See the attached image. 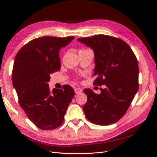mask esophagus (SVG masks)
<instances>
[{"label":"esophagus","mask_w":157,"mask_h":157,"mask_svg":"<svg viewBox=\"0 0 157 157\" xmlns=\"http://www.w3.org/2000/svg\"><path fill=\"white\" fill-rule=\"evenodd\" d=\"M75 94H80L81 92H82V90L81 89V88H75Z\"/></svg>","instance_id":"esophagus-1"}]
</instances>
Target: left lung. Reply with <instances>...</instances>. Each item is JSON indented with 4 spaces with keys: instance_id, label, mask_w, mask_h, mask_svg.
<instances>
[{
    "instance_id": "8db88e82",
    "label": "left lung",
    "mask_w": 157,
    "mask_h": 157,
    "mask_svg": "<svg viewBox=\"0 0 157 157\" xmlns=\"http://www.w3.org/2000/svg\"><path fill=\"white\" fill-rule=\"evenodd\" d=\"M94 53V84L101 93L84 89L87 101L83 110L87 119L95 124L109 125L124 116L139 88L137 58L124 41L105 35L77 39Z\"/></svg>"
}]
</instances>
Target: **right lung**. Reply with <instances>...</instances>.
Segmentation results:
<instances>
[{"instance_id": "obj_1", "label": "right lung", "mask_w": 157, "mask_h": 157, "mask_svg": "<svg viewBox=\"0 0 157 157\" xmlns=\"http://www.w3.org/2000/svg\"><path fill=\"white\" fill-rule=\"evenodd\" d=\"M74 36H42L28 42L14 59L12 83L20 106L29 120L42 130H52L63 122L67 107L75 95L64 85L50 91V75L61 68L59 50Z\"/></svg>"}]
</instances>
